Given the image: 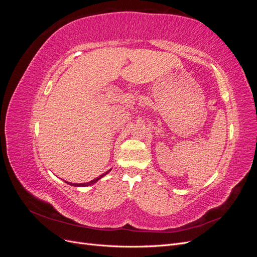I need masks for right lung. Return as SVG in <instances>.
I'll return each mask as SVG.
<instances>
[{
    "label": "right lung",
    "mask_w": 257,
    "mask_h": 257,
    "mask_svg": "<svg viewBox=\"0 0 257 257\" xmlns=\"http://www.w3.org/2000/svg\"><path fill=\"white\" fill-rule=\"evenodd\" d=\"M108 172H109V170H108ZM108 172H106L105 174H103V175H100L98 178H95V179H93V180H91L90 182H87V183H80V184H78V183H72V182H66V183H68V184H71V185H74V186H88V185H92L93 183H95L97 180H99L100 178L102 177H104L106 174H108Z\"/></svg>",
    "instance_id": "add662e5"
}]
</instances>
